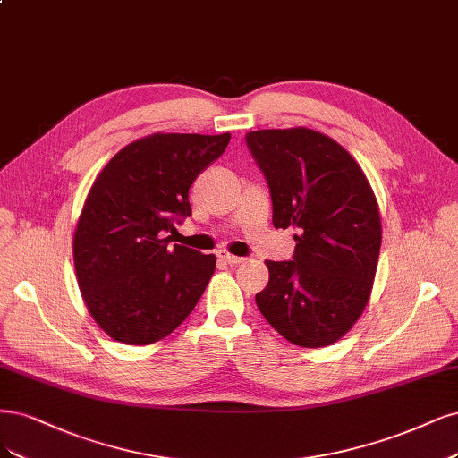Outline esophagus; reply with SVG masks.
<instances>
[{"label": "esophagus", "mask_w": 458, "mask_h": 458, "mask_svg": "<svg viewBox=\"0 0 458 458\" xmlns=\"http://www.w3.org/2000/svg\"><path fill=\"white\" fill-rule=\"evenodd\" d=\"M217 258H219V259H224V261H225V263H229V265H239V263H242V261H244V258L233 256V254H229V251H225V250H219V251H217Z\"/></svg>", "instance_id": "1"}]
</instances>
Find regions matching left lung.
<instances>
[{
    "label": "left lung",
    "instance_id": "obj_1",
    "mask_svg": "<svg viewBox=\"0 0 458 458\" xmlns=\"http://www.w3.org/2000/svg\"><path fill=\"white\" fill-rule=\"evenodd\" d=\"M269 185L273 225L297 229L290 261H265L256 303L282 337L305 349L341 339L364 312L381 250L368 178L335 140L310 129L246 134Z\"/></svg>",
    "mask_w": 458,
    "mask_h": 458
}]
</instances>
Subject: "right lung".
Returning <instances> with one entry per match:
<instances>
[{
    "mask_svg": "<svg viewBox=\"0 0 458 458\" xmlns=\"http://www.w3.org/2000/svg\"><path fill=\"white\" fill-rule=\"evenodd\" d=\"M231 134H153L109 161L87 195L73 234V263L89 312L106 334L151 344L195 309L216 256L166 233L191 216L189 187L222 155Z\"/></svg>",
    "mask_w": 458,
    "mask_h": 458,
    "instance_id": "right-lung-1",
    "label": "right lung"
}]
</instances>
